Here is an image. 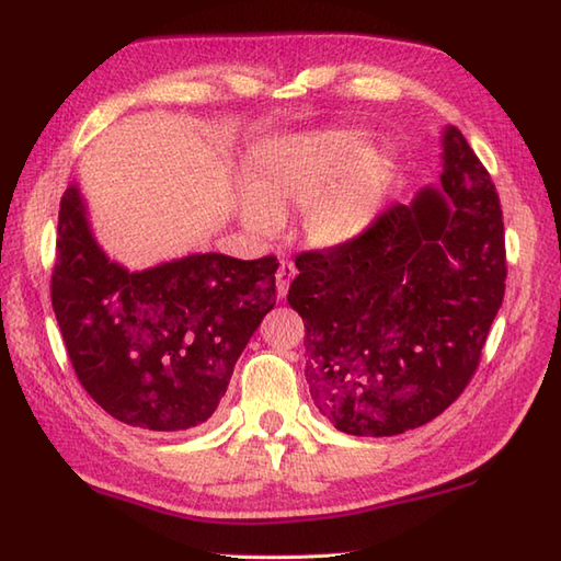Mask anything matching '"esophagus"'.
I'll list each match as a JSON object with an SVG mask.
<instances>
[{
    "label": "esophagus",
    "mask_w": 561,
    "mask_h": 561,
    "mask_svg": "<svg viewBox=\"0 0 561 561\" xmlns=\"http://www.w3.org/2000/svg\"><path fill=\"white\" fill-rule=\"evenodd\" d=\"M295 273L297 271H295V266L290 264V261H283L278 273H276V295H278V300H283V297L288 295V288H290L293 278H295Z\"/></svg>",
    "instance_id": "34e87169"
}]
</instances>
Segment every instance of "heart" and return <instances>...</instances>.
I'll return each instance as SVG.
<instances>
[{"label":"heart","instance_id":"1","mask_svg":"<svg viewBox=\"0 0 561 561\" xmlns=\"http://www.w3.org/2000/svg\"><path fill=\"white\" fill-rule=\"evenodd\" d=\"M353 130L273 137L249 152L239 181L249 198L237 217L244 230L271 234L280 213L300 209V234L314 249H336L373 227L392 188V162L360 150Z\"/></svg>","mask_w":561,"mask_h":561}]
</instances>
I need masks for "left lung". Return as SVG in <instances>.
Masks as SVG:
<instances>
[{
    "mask_svg": "<svg viewBox=\"0 0 561 561\" xmlns=\"http://www.w3.org/2000/svg\"><path fill=\"white\" fill-rule=\"evenodd\" d=\"M440 184L368 232L295 259L288 302L305 322L307 385L348 436H397L443 414L470 382L504 302L496 188L455 125Z\"/></svg>",
    "mask_w": 561,
    "mask_h": 561,
    "instance_id": "left-lung-1",
    "label": "left lung"
}]
</instances>
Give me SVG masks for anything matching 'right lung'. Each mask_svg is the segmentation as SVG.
Here are the masks:
<instances>
[{
    "label": "right lung",
    "instance_id": "obj_1",
    "mask_svg": "<svg viewBox=\"0 0 561 561\" xmlns=\"http://www.w3.org/2000/svg\"><path fill=\"white\" fill-rule=\"evenodd\" d=\"M276 268L273 256L201 251L130 271L96 242L79 184L67 186L53 310L79 382L106 414L135 428L205 424L276 305Z\"/></svg>",
    "mask_w": 561,
    "mask_h": 561
}]
</instances>
